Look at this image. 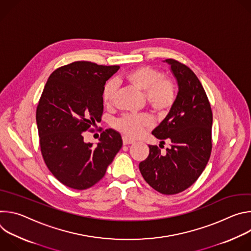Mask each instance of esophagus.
I'll list each match as a JSON object with an SVG mask.
<instances>
[{
    "instance_id": "obj_1",
    "label": "esophagus",
    "mask_w": 251,
    "mask_h": 251,
    "mask_svg": "<svg viewBox=\"0 0 251 251\" xmlns=\"http://www.w3.org/2000/svg\"><path fill=\"white\" fill-rule=\"evenodd\" d=\"M134 142H135L134 140H132V139H130V138H128V137H126V136H123V144H124V145L133 144Z\"/></svg>"
}]
</instances>
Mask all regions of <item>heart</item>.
Instances as JSON below:
<instances>
[{"instance_id": "obj_1", "label": "heart", "mask_w": 251, "mask_h": 251, "mask_svg": "<svg viewBox=\"0 0 251 251\" xmlns=\"http://www.w3.org/2000/svg\"><path fill=\"white\" fill-rule=\"evenodd\" d=\"M124 79L137 88L145 92V100L151 109L159 115L167 114L176 99V88L174 81L165 77L161 70L142 65L135 67L124 75ZM116 94V84L110 80L106 82L102 90V102L106 107L113 105ZM115 128L130 138H138L153 126V120L148 114H127L115 122Z\"/></svg>"}]
</instances>
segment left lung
<instances>
[{
  "label": "left lung",
  "instance_id": "8db88e82",
  "mask_svg": "<svg viewBox=\"0 0 251 251\" xmlns=\"http://www.w3.org/2000/svg\"><path fill=\"white\" fill-rule=\"evenodd\" d=\"M166 61L176 78L178 92L169 114L152 134L171 141V147L162 154L158 146L150 145L149 156L139 164V169L154 190L163 195H176L198 180L209 160L212 112L194 71L176 59Z\"/></svg>",
  "mask_w": 251,
  "mask_h": 251
}]
</instances>
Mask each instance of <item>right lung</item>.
I'll return each instance as SVG.
<instances>
[{"instance_id": "add662e5", "label": "right lung", "mask_w": 251, "mask_h": 251, "mask_svg": "<svg viewBox=\"0 0 251 251\" xmlns=\"http://www.w3.org/2000/svg\"><path fill=\"white\" fill-rule=\"evenodd\" d=\"M119 65L75 61L56 68L49 77L37 107V125L44 161L64 186L86 190L104 176L122 147L112 129L100 130L99 143H85L103 114L102 90Z\"/></svg>"}]
</instances>
